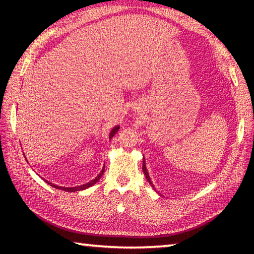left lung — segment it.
I'll list each match as a JSON object with an SVG mask.
<instances>
[{
    "mask_svg": "<svg viewBox=\"0 0 254 254\" xmlns=\"http://www.w3.org/2000/svg\"><path fill=\"white\" fill-rule=\"evenodd\" d=\"M142 170H143V173H144V176H145V178H147V180L149 182V184L151 185V187L153 188V189H156L154 188V186H153V184H152V182H151V178H150V176H149V174H148V169H147V166H145V160H144V158H143V165H142Z\"/></svg>",
    "mask_w": 254,
    "mask_h": 254,
    "instance_id": "left-lung-1",
    "label": "left lung"
}]
</instances>
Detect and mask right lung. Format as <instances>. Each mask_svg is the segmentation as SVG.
Returning <instances> with one entry per match:
<instances>
[{"label": "right lung", "instance_id": "obj_1", "mask_svg": "<svg viewBox=\"0 0 254 254\" xmlns=\"http://www.w3.org/2000/svg\"><path fill=\"white\" fill-rule=\"evenodd\" d=\"M119 128H120V126H115L113 128H112V131L110 132V140L112 139V137L114 136V134L115 133H117L118 131H119ZM105 166L103 167L102 168V170H101V173L98 174L95 178H94L93 180H91V182H88V183H86V184H84V185H80V186H75V187H62V186H58V185H55V184H53V183H49L48 180H46L45 179V182L47 183V184H49L50 186H53V187H55V188H57V189H62V190H66V191H70V192H72V191H79V190H84V189H87V188H89L91 186H93L94 184H96L98 180L101 179V177L103 176V174H104V171H105Z\"/></svg>", "mask_w": 254, "mask_h": 254}]
</instances>
